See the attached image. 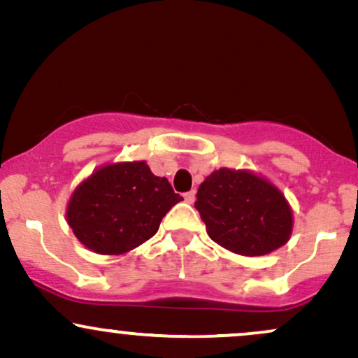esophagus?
I'll return each instance as SVG.
<instances>
[{"mask_svg": "<svg viewBox=\"0 0 358 358\" xmlns=\"http://www.w3.org/2000/svg\"><path fill=\"white\" fill-rule=\"evenodd\" d=\"M185 202L187 203H193L195 202V190H192V192H187L185 193Z\"/></svg>", "mask_w": 358, "mask_h": 358, "instance_id": "1", "label": "esophagus"}]
</instances>
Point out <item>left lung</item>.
Here are the masks:
<instances>
[{"label":"left lung","mask_w":358,"mask_h":358,"mask_svg":"<svg viewBox=\"0 0 358 358\" xmlns=\"http://www.w3.org/2000/svg\"><path fill=\"white\" fill-rule=\"evenodd\" d=\"M195 208L208 237L241 256H264L285 245L293 232L286 196L250 170L220 168L200 183Z\"/></svg>","instance_id":"obj_1"}]
</instances>
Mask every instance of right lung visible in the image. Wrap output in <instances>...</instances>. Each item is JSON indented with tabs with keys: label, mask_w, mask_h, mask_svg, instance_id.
<instances>
[{
	"label": "right lung",
	"mask_w": 358,
	"mask_h": 358,
	"mask_svg": "<svg viewBox=\"0 0 358 358\" xmlns=\"http://www.w3.org/2000/svg\"><path fill=\"white\" fill-rule=\"evenodd\" d=\"M182 200L146 162L110 163L77 185L67 222L89 250L119 256L151 239L166 212Z\"/></svg>",
	"instance_id": "add662e5"
}]
</instances>
